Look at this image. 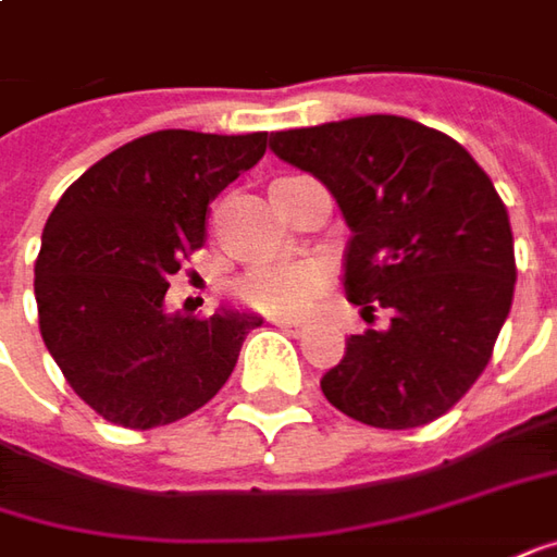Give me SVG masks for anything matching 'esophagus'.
<instances>
[{"label":"esophagus","mask_w":557,"mask_h":557,"mask_svg":"<svg viewBox=\"0 0 557 557\" xmlns=\"http://www.w3.org/2000/svg\"><path fill=\"white\" fill-rule=\"evenodd\" d=\"M280 330H286V333H293V336H301L305 333V323H298V320H274Z\"/></svg>","instance_id":"esophagus-1"}]
</instances>
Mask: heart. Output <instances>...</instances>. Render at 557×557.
Returning <instances> with one entry per match:
<instances>
[{"mask_svg":"<svg viewBox=\"0 0 557 557\" xmlns=\"http://www.w3.org/2000/svg\"><path fill=\"white\" fill-rule=\"evenodd\" d=\"M320 286H323L320 264L301 259L252 268L237 283V293L246 305L259 308L264 314L296 317L311 308Z\"/></svg>","mask_w":557,"mask_h":557,"instance_id":"obj_1","label":"heart"}]
</instances>
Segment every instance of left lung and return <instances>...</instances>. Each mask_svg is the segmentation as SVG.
<instances>
[{
	"label": "left lung",
	"instance_id": "left-lung-1",
	"mask_svg": "<svg viewBox=\"0 0 557 557\" xmlns=\"http://www.w3.org/2000/svg\"><path fill=\"white\" fill-rule=\"evenodd\" d=\"M283 163L314 175L351 231L345 289L385 308L320 379L373 429H419L484 373L515 296V240L487 172L450 135L407 116H351L271 132Z\"/></svg>",
	"mask_w": 557,
	"mask_h": 557
}]
</instances>
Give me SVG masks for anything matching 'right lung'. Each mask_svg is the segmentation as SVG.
Returning <instances> with one entry per match:
<instances>
[{
	"label": "right lung",
	"mask_w": 557,
	"mask_h": 557,
	"mask_svg": "<svg viewBox=\"0 0 557 557\" xmlns=\"http://www.w3.org/2000/svg\"><path fill=\"white\" fill-rule=\"evenodd\" d=\"M264 147L268 132H153L107 153L54 206L33 283L39 330L70 388L107 422L145 432L200 410L261 326L243 308L165 314V289L206 243L209 202Z\"/></svg>",
	"instance_id": "add662e5"
}]
</instances>
